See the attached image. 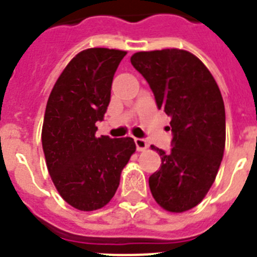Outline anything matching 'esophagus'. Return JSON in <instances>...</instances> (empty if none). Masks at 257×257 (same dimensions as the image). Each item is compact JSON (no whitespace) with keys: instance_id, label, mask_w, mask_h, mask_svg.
<instances>
[{"instance_id":"obj_1","label":"esophagus","mask_w":257,"mask_h":257,"mask_svg":"<svg viewBox=\"0 0 257 257\" xmlns=\"http://www.w3.org/2000/svg\"><path fill=\"white\" fill-rule=\"evenodd\" d=\"M135 144H136V149H138L139 152H143L148 148V143H147V140L142 139V138H135Z\"/></svg>"}]
</instances>
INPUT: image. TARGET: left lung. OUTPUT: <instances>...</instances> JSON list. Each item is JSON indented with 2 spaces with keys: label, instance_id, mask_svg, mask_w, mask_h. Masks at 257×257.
<instances>
[{
  "label": "left lung",
  "instance_id": "1",
  "mask_svg": "<svg viewBox=\"0 0 257 257\" xmlns=\"http://www.w3.org/2000/svg\"><path fill=\"white\" fill-rule=\"evenodd\" d=\"M131 64L147 79L158 109L171 117L172 148H156L160 170L149 178L157 203L184 212L205 198L225 148V108L206 65L185 50L136 52Z\"/></svg>",
  "mask_w": 257,
  "mask_h": 257
}]
</instances>
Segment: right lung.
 Here are the masks:
<instances>
[{"mask_svg":"<svg viewBox=\"0 0 257 257\" xmlns=\"http://www.w3.org/2000/svg\"><path fill=\"white\" fill-rule=\"evenodd\" d=\"M124 55L121 50H83L63 70L47 100L42 126L47 170L59 194L77 210H97L113 198L136 149L133 138L95 136Z\"/></svg>","mask_w":257,"mask_h":257,"instance_id":"right-lung-1","label":"right lung"}]
</instances>
